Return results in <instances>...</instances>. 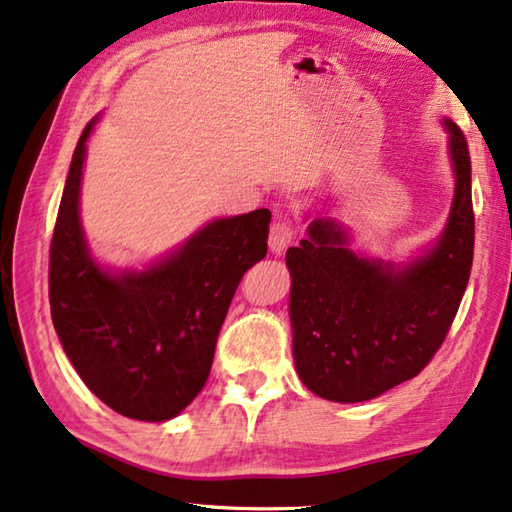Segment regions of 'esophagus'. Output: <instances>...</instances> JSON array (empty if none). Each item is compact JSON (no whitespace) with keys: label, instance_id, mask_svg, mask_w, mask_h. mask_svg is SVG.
Instances as JSON below:
<instances>
[{"label":"esophagus","instance_id":"esophagus-1","mask_svg":"<svg viewBox=\"0 0 512 512\" xmlns=\"http://www.w3.org/2000/svg\"><path fill=\"white\" fill-rule=\"evenodd\" d=\"M295 235H297L295 222H290V219H277V222H274L272 229H270L272 254H281V251L295 240Z\"/></svg>","mask_w":512,"mask_h":512}]
</instances>
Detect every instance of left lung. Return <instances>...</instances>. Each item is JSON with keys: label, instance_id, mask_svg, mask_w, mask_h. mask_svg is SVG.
Segmentation results:
<instances>
[{"label": "left lung", "instance_id": "8db88e82", "mask_svg": "<svg viewBox=\"0 0 512 512\" xmlns=\"http://www.w3.org/2000/svg\"><path fill=\"white\" fill-rule=\"evenodd\" d=\"M455 196L442 238L410 265L357 256L332 219L290 247V322L300 380L334 403H361L419 375L451 329L474 261L467 139L444 121Z\"/></svg>", "mask_w": 512, "mask_h": 512}]
</instances>
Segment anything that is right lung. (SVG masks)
<instances>
[{
    "label": "right lung",
    "mask_w": 512,
    "mask_h": 512,
    "mask_svg": "<svg viewBox=\"0 0 512 512\" xmlns=\"http://www.w3.org/2000/svg\"><path fill=\"white\" fill-rule=\"evenodd\" d=\"M77 141L50 245V311L64 352L102 403L167 421L203 389L240 279L263 261L270 210L215 219L144 272L109 274L80 224L86 139Z\"/></svg>",
    "instance_id": "right-lung-1"
}]
</instances>
